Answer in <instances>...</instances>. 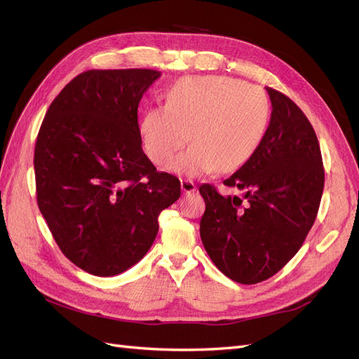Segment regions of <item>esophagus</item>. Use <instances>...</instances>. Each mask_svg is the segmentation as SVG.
Listing matches in <instances>:
<instances>
[{
    "instance_id": "34e87169",
    "label": "esophagus",
    "mask_w": 359,
    "mask_h": 359,
    "mask_svg": "<svg viewBox=\"0 0 359 359\" xmlns=\"http://www.w3.org/2000/svg\"><path fill=\"white\" fill-rule=\"evenodd\" d=\"M181 190L186 194H190L196 191V186H194V182L190 180H181Z\"/></svg>"
}]
</instances>
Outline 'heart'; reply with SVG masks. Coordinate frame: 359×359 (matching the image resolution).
Listing matches in <instances>:
<instances>
[{
    "mask_svg": "<svg viewBox=\"0 0 359 359\" xmlns=\"http://www.w3.org/2000/svg\"><path fill=\"white\" fill-rule=\"evenodd\" d=\"M266 95L244 81L226 76L184 78L166 94V104L149 107L139 123L147 156L154 165H170L177 151L194 142L172 163L187 177L219 168L231 172L252 158L269 124Z\"/></svg>",
    "mask_w": 359,
    "mask_h": 359,
    "instance_id": "1",
    "label": "heart"
}]
</instances>
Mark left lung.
Masks as SVG:
<instances>
[{
  "mask_svg": "<svg viewBox=\"0 0 359 359\" xmlns=\"http://www.w3.org/2000/svg\"><path fill=\"white\" fill-rule=\"evenodd\" d=\"M273 112L256 154L224 186L243 198L222 196L210 184L201 238L214 265L231 280L255 285L273 277L301 248L316 220L325 172L316 133L289 97L266 88Z\"/></svg>",
  "mask_w": 359,
  "mask_h": 359,
  "instance_id": "obj_1",
  "label": "left lung"
}]
</instances>
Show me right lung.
Returning a JSON list of instances; mask_svg holds the SVG:
<instances>
[{"label": "right lung", "mask_w": 359, "mask_h": 359, "mask_svg": "<svg viewBox=\"0 0 359 359\" xmlns=\"http://www.w3.org/2000/svg\"><path fill=\"white\" fill-rule=\"evenodd\" d=\"M157 70H88L49 106L34 149L37 203L67 259L111 277L153 245L160 212L178 201L177 177L142 151L137 106Z\"/></svg>", "instance_id": "add662e5"}]
</instances>
